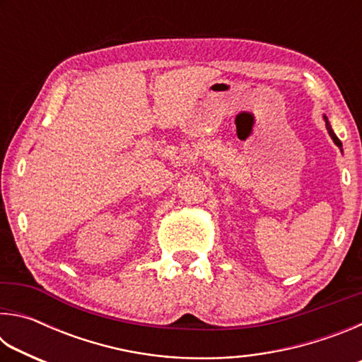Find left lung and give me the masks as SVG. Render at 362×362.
<instances>
[{
    "instance_id": "obj_1",
    "label": "left lung",
    "mask_w": 362,
    "mask_h": 362,
    "mask_svg": "<svg viewBox=\"0 0 362 362\" xmlns=\"http://www.w3.org/2000/svg\"><path fill=\"white\" fill-rule=\"evenodd\" d=\"M324 119H326V127H327V131H329V136H330V137H332V140H334V144H335L337 146H339V148H341V142H340V140H339V137H337V136H335V132L332 131V127H330V124H329V121H327V118H324Z\"/></svg>"
}]
</instances>
